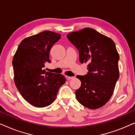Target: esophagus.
<instances>
[{
  "instance_id": "1",
  "label": "esophagus",
  "mask_w": 135,
  "mask_h": 135,
  "mask_svg": "<svg viewBox=\"0 0 135 135\" xmlns=\"http://www.w3.org/2000/svg\"><path fill=\"white\" fill-rule=\"evenodd\" d=\"M74 77H70V76H68V75H66V79H67V80H70V79H72Z\"/></svg>"
}]
</instances>
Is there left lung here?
I'll use <instances>...</instances> for the list:
<instances>
[{
  "instance_id": "obj_1",
  "label": "left lung",
  "mask_w": 135,
  "mask_h": 135,
  "mask_svg": "<svg viewBox=\"0 0 135 135\" xmlns=\"http://www.w3.org/2000/svg\"><path fill=\"white\" fill-rule=\"evenodd\" d=\"M67 37L79 50L81 63H88L87 74L77 75L81 82L75 91L77 101L90 109L100 108L111 98L119 78V55L115 44L90 27L70 32Z\"/></svg>"
}]
</instances>
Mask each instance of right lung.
I'll use <instances>...</instances> for the list:
<instances>
[{
	"instance_id": "obj_1",
	"label": "right lung",
	"mask_w": 135,
	"mask_h": 135,
	"mask_svg": "<svg viewBox=\"0 0 135 135\" xmlns=\"http://www.w3.org/2000/svg\"><path fill=\"white\" fill-rule=\"evenodd\" d=\"M61 38V34L45 31L25 38L13 58L14 82L23 98L37 108L50 105L59 88L66 82L63 75L47 72L46 61L50 51Z\"/></svg>"
}]
</instances>
